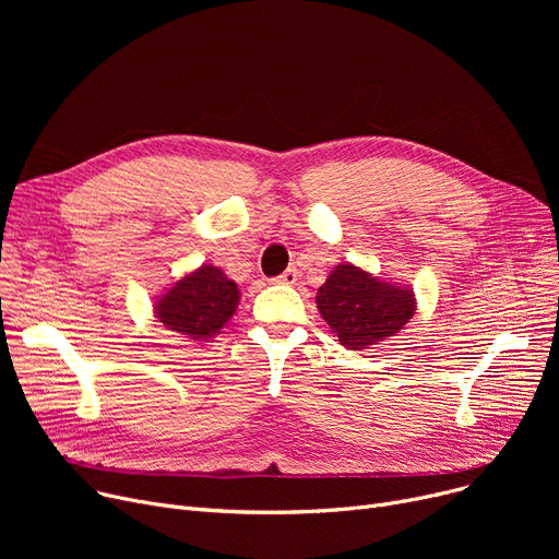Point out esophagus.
Here are the masks:
<instances>
[{
	"mask_svg": "<svg viewBox=\"0 0 559 559\" xmlns=\"http://www.w3.org/2000/svg\"><path fill=\"white\" fill-rule=\"evenodd\" d=\"M297 276H299V272H297L295 267H289V270H285V272L276 278V283H283V285H295V283H297Z\"/></svg>",
	"mask_w": 559,
	"mask_h": 559,
	"instance_id": "esophagus-1",
	"label": "esophagus"
}]
</instances>
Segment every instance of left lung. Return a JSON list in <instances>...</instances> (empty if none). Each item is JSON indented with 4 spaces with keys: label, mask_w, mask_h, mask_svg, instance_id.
Wrapping results in <instances>:
<instances>
[{
    "label": "left lung",
    "mask_w": 559,
    "mask_h": 559,
    "mask_svg": "<svg viewBox=\"0 0 559 559\" xmlns=\"http://www.w3.org/2000/svg\"><path fill=\"white\" fill-rule=\"evenodd\" d=\"M317 308L340 344L358 350L399 333L415 314V297L346 262L319 287Z\"/></svg>",
    "instance_id": "obj_1"
}]
</instances>
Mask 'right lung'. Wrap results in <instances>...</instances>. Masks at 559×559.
Returning a JSON list of instances; mask_svg holds the SVG:
<instances>
[{
    "label": "right lung",
    "mask_w": 559,
    "mask_h": 559,
    "mask_svg": "<svg viewBox=\"0 0 559 559\" xmlns=\"http://www.w3.org/2000/svg\"><path fill=\"white\" fill-rule=\"evenodd\" d=\"M238 301V285L213 264H201L165 292L156 304V314L169 331L190 340H209L222 331Z\"/></svg>",
    "instance_id": "add662e5"
}]
</instances>
